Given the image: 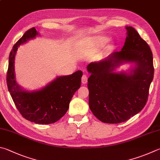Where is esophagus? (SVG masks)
<instances>
[{"instance_id":"esophagus-1","label":"esophagus","mask_w":160,"mask_h":160,"mask_svg":"<svg viewBox=\"0 0 160 160\" xmlns=\"http://www.w3.org/2000/svg\"><path fill=\"white\" fill-rule=\"evenodd\" d=\"M88 78L86 75H83L82 76V78H81V79H82V84H86L87 82H88Z\"/></svg>"}]
</instances>
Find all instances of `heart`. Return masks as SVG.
Listing matches in <instances>:
<instances>
[{
	"mask_svg": "<svg viewBox=\"0 0 160 160\" xmlns=\"http://www.w3.org/2000/svg\"><path fill=\"white\" fill-rule=\"evenodd\" d=\"M106 40V39L101 38H95L94 39L89 40L88 45L92 49H98L101 48V46L104 44Z\"/></svg>",
	"mask_w": 160,
	"mask_h": 160,
	"instance_id": "obj_1",
	"label": "heart"
}]
</instances>
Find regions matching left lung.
Wrapping results in <instances>:
<instances>
[{
    "instance_id": "1",
    "label": "left lung",
    "mask_w": 160,
    "mask_h": 160,
    "mask_svg": "<svg viewBox=\"0 0 160 160\" xmlns=\"http://www.w3.org/2000/svg\"><path fill=\"white\" fill-rule=\"evenodd\" d=\"M127 38L120 52L88 66L89 106L104 123L128 120L146 106L153 79L152 53L148 43L132 27H126ZM136 63L130 74L114 71L123 62Z\"/></svg>"
}]
</instances>
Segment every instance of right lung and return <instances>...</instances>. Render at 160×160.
<instances>
[{"instance_id": "right-lung-1", "label": "right lung", "mask_w": 160, "mask_h": 160, "mask_svg": "<svg viewBox=\"0 0 160 160\" xmlns=\"http://www.w3.org/2000/svg\"><path fill=\"white\" fill-rule=\"evenodd\" d=\"M38 35L35 27L26 31L13 46L9 56L7 85L16 108L26 120L48 124L56 122L66 114L75 92L80 88L82 72L78 71L57 77L47 86L37 91H25L17 85L14 75V58L18 47Z\"/></svg>"}]
</instances>
